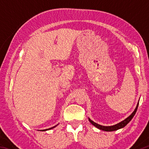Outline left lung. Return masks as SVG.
<instances>
[{"label": "left lung", "mask_w": 149, "mask_h": 149, "mask_svg": "<svg viewBox=\"0 0 149 149\" xmlns=\"http://www.w3.org/2000/svg\"><path fill=\"white\" fill-rule=\"evenodd\" d=\"M138 106H139V102L137 103V106H136V107L135 108V110L133 112H132V114H131L130 116H129L127 118H125L124 120L122 121V122L116 123V125H111V126H104V125H101L100 124H98V123H95L93 122V120H91L89 118V122L91 123V124L93 125L96 127L98 129H99L100 130H102V131H104V132H114V131H116L118 130H120V129H122V128L124 127L128 123H129L131 120H132V118L134 116L136 112H137V108H138Z\"/></svg>", "instance_id": "obj_1"}]
</instances>
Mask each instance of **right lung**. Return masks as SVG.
Wrapping results in <instances>:
<instances>
[{
    "label": "right lung",
    "instance_id": "add662e5",
    "mask_svg": "<svg viewBox=\"0 0 149 149\" xmlns=\"http://www.w3.org/2000/svg\"><path fill=\"white\" fill-rule=\"evenodd\" d=\"M58 125V124H57L56 125H55V126H54V127H50V128H49V129H46V130H40V131H41V132H45V131H47V130H52V129H53V128H54L55 127H56V126Z\"/></svg>",
    "mask_w": 149,
    "mask_h": 149
}]
</instances>
